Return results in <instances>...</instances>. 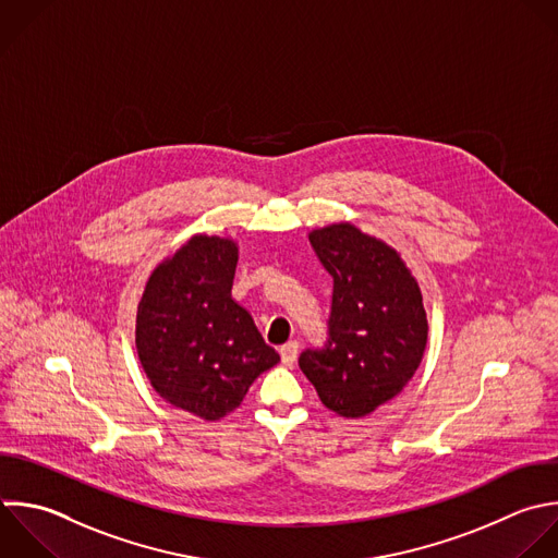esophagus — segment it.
<instances>
[{
    "label": "esophagus",
    "instance_id": "obj_1",
    "mask_svg": "<svg viewBox=\"0 0 558 558\" xmlns=\"http://www.w3.org/2000/svg\"><path fill=\"white\" fill-rule=\"evenodd\" d=\"M279 353H281V362H283L286 366H292L294 360H296V353H299V342H296V340L286 342V344L279 349Z\"/></svg>",
    "mask_w": 558,
    "mask_h": 558
}]
</instances>
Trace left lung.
<instances>
[{
	"instance_id": "obj_1",
	"label": "left lung",
	"mask_w": 558,
	"mask_h": 558,
	"mask_svg": "<svg viewBox=\"0 0 558 558\" xmlns=\"http://www.w3.org/2000/svg\"><path fill=\"white\" fill-rule=\"evenodd\" d=\"M310 244L333 290L327 340L305 349L299 366L329 410L366 416L399 395L421 364V290L390 246L349 222L312 231Z\"/></svg>"
}]
</instances>
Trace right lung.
<instances>
[{"mask_svg": "<svg viewBox=\"0 0 558 558\" xmlns=\"http://www.w3.org/2000/svg\"><path fill=\"white\" fill-rule=\"evenodd\" d=\"M238 246L194 235L148 279L137 310V353L153 388L205 421L235 410L279 362L251 314L231 299Z\"/></svg>", "mask_w": 558, "mask_h": 558, "instance_id": "right-lung-1", "label": "right lung"}]
</instances>
